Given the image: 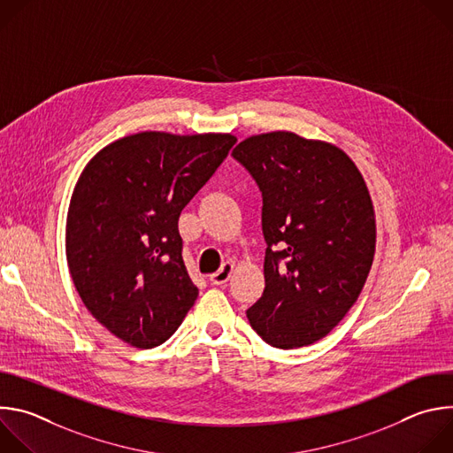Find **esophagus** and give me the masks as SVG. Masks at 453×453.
I'll use <instances>...</instances> for the list:
<instances>
[{
  "instance_id": "1",
  "label": "esophagus",
  "mask_w": 453,
  "mask_h": 453,
  "mask_svg": "<svg viewBox=\"0 0 453 453\" xmlns=\"http://www.w3.org/2000/svg\"><path fill=\"white\" fill-rule=\"evenodd\" d=\"M233 269H234L233 264H229V262L222 264V267H220L215 274L210 276V281H211L213 285H226V283L229 281L231 274H233Z\"/></svg>"
}]
</instances>
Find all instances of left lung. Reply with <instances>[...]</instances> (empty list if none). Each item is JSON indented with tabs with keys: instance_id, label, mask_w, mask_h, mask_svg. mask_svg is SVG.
<instances>
[{
	"instance_id": "1",
	"label": "left lung",
	"mask_w": 453,
	"mask_h": 453,
	"mask_svg": "<svg viewBox=\"0 0 453 453\" xmlns=\"http://www.w3.org/2000/svg\"><path fill=\"white\" fill-rule=\"evenodd\" d=\"M233 157L264 199L265 290L247 319L274 348L313 344L344 319L372 265L376 220L365 180L339 147L287 131L250 136Z\"/></svg>"
}]
</instances>
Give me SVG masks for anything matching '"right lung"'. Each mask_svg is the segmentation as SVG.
Instances as JSON below:
<instances>
[{"label": "right lung", "instance_id": "obj_1", "mask_svg": "<svg viewBox=\"0 0 453 453\" xmlns=\"http://www.w3.org/2000/svg\"><path fill=\"white\" fill-rule=\"evenodd\" d=\"M234 143L147 131L109 143L82 170L66 220L68 267L86 308L123 342L163 344L196 303L177 222Z\"/></svg>", "mask_w": 453, "mask_h": 453}]
</instances>
